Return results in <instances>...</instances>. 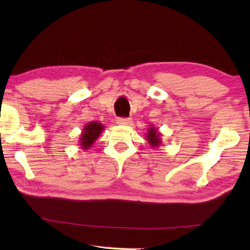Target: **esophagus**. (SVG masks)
Here are the masks:
<instances>
[{
	"label": "esophagus",
	"mask_w": 250,
	"mask_h": 250,
	"mask_svg": "<svg viewBox=\"0 0 250 250\" xmlns=\"http://www.w3.org/2000/svg\"><path fill=\"white\" fill-rule=\"evenodd\" d=\"M132 119L131 118H117V124L119 125H131Z\"/></svg>",
	"instance_id": "34e87169"
}]
</instances>
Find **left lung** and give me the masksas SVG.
Returning <instances> with one entry per match:
<instances>
[{"instance_id":"8db88e82","label":"left lung","mask_w":250,"mask_h":250,"mask_svg":"<svg viewBox=\"0 0 250 250\" xmlns=\"http://www.w3.org/2000/svg\"><path fill=\"white\" fill-rule=\"evenodd\" d=\"M160 136H162V133L159 132V129L157 128L156 126L150 125L148 129H146V140L152 149L159 148L160 145H162V138H160Z\"/></svg>"}]
</instances>
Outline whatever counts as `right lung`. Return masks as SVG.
<instances>
[{"label": "right lung", "mask_w": 250, "mask_h": 250, "mask_svg": "<svg viewBox=\"0 0 250 250\" xmlns=\"http://www.w3.org/2000/svg\"><path fill=\"white\" fill-rule=\"evenodd\" d=\"M104 126L99 122H90L84 126L83 131L81 133L80 146L83 150H87L94 145L99 136L104 132Z\"/></svg>", "instance_id": "right-lung-1"}]
</instances>
